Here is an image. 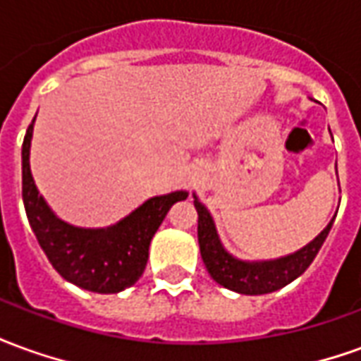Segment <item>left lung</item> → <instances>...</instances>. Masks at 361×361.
Returning a JSON list of instances; mask_svg holds the SVG:
<instances>
[{"mask_svg": "<svg viewBox=\"0 0 361 361\" xmlns=\"http://www.w3.org/2000/svg\"><path fill=\"white\" fill-rule=\"evenodd\" d=\"M193 199H195L193 204L199 214V224H197L199 250H201V257H203L207 271L220 286L245 295L271 294L294 282L298 276H302L303 272L307 271V267L313 263V259L321 250L334 222L333 219L313 242L286 257L271 259V261H242L234 257L222 245L219 232H216V224L209 209L199 201L195 193H193Z\"/></svg>", "mask_w": 361, "mask_h": 361, "instance_id": "8db88e82", "label": "left lung"}]
</instances>
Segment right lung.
<instances>
[{"label": "right lung", "mask_w": 361, "mask_h": 361, "mask_svg": "<svg viewBox=\"0 0 361 361\" xmlns=\"http://www.w3.org/2000/svg\"><path fill=\"white\" fill-rule=\"evenodd\" d=\"M36 119V118H35ZM35 119L23 141V203L28 222L51 267L75 286L96 294H118L141 279L149 245L173 203L188 191L150 197L118 224L77 228L51 211L30 172V141Z\"/></svg>", "instance_id": "obj_1"}]
</instances>
